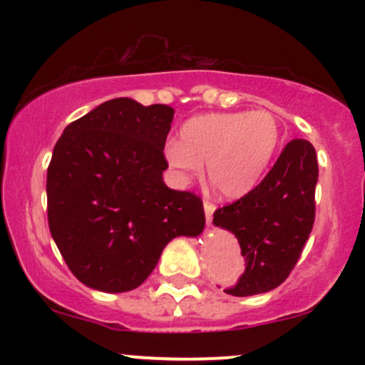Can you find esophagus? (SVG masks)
Returning <instances> with one entry per match:
<instances>
[{
	"instance_id": "esophagus-1",
	"label": "esophagus",
	"mask_w": 365,
	"mask_h": 365,
	"mask_svg": "<svg viewBox=\"0 0 365 365\" xmlns=\"http://www.w3.org/2000/svg\"><path fill=\"white\" fill-rule=\"evenodd\" d=\"M215 204H211V202H204V212H206V223L207 225H211L212 223V215H215Z\"/></svg>"
}]
</instances>
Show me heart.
Instances as JSON below:
<instances>
[{
	"mask_svg": "<svg viewBox=\"0 0 365 365\" xmlns=\"http://www.w3.org/2000/svg\"><path fill=\"white\" fill-rule=\"evenodd\" d=\"M279 137L278 118L269 111L206 113L182 125L180 142L166 144L165 158L183 182L199 177L206 163L217 195L235 200L261 182Z\"/></svg>",
	"mask_w": 365,
	"mask_h": 365,
	"instance_id": "1",
	"label": "heart"
}]
</instances>
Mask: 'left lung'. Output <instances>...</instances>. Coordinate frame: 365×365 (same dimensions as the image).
I'll list each match as a JSON object with an SVG mask.
<instances>
[{"label": "left lung", "mask_w": 365, "mask_h": 365, "mask_svg": "<svg viewBox=\"0 0 365 365\" xmlns=\"http://www.w3.org/2000/svg\"><path fill=\"white\" fill-rule=\"evenodd\" d=\"M317 175L314 145L293 139L254 190L215 211L212 223L237 237L245 259L244 274L226 293L257 295L288 278L312 232Z\"/></svg>", "instance_id": "8db88e82"}]
</instances>
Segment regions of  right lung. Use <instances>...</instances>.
I'll return each instance as SVG.
<instances>
[{
  "mask_svg": "<svg viewBox=\"0 0 365 365\" xmlns=\"http://www.w3.org/2000/svg\"><path fill=\"white\" fill-rule=\"evenodd\" d=\"M175 110L116 98L63 130L48 168L49 232L75 278L108 293L153 273L175 237L206 225L200 197L163 182Z\"/></svg>",
  "mask_w": 365,
  "mask_h": 365,
  "instance_id": "obj_1",
  "label": "right lung"
}]
</instances>
